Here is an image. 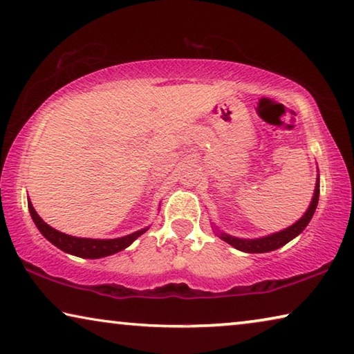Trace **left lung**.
<instances>
[{
	"instance_id": "left-lung-1",
	"label": "left lung",
	"mask_w": 354,
	"mask_h": 354,
	"mask_svg": "<svg viewBox=\"0 0 354 354\" xmlns=\"http://www.w3.org/2000/svg\"><path fill=\"white\" fill-rule=\"evenodd\" d=\"M318 197H319V179L317 178V186H315V192H313V198L310 201V206H308L306 214L302 216L298 222L293 223L291 227L282 230V232L269 234V236L255 238V239H241V238L230 236V234H227V233H221V239L225 241V243H228L230 245H233L234 249L249 252V254H263V252L276 250L279 248H282V245H285L287 243H290L293 238L298 236L299 233H302V230L308 225L313 212H315V209H317Z\"/></svg>"
}]
</instances>
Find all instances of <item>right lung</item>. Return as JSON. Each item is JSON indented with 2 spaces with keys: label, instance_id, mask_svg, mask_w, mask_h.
Segmentation results:
<instances>
[{
  "label": "right lung",
  "instance_id": "obj_1",
  "mask_svg": "<svg viewBox=\"0 0 354 354\" xmlns=\"http://www.w3.org/2000/svg\"><path fill=\"white\" fill-rule=\"evenodd\" d=\"M28 207H30V214L32 217V221H35L36 227L39 228V232H41L44 236L50 241V243L63 252H67V254L82 257V258H102V257L113 255L116 252L124 250L126 248H129L133 241H136L138 236H142V234L148 230V228H142L136 233L127 234V236H122V238H116V239L75 238V236H71V234L61 233L58 230L47 225V223L39 217L30 200H28Z\"/></svg>",
  "mask_w": 354,
  "mask_h": 354
}]
</instances>
